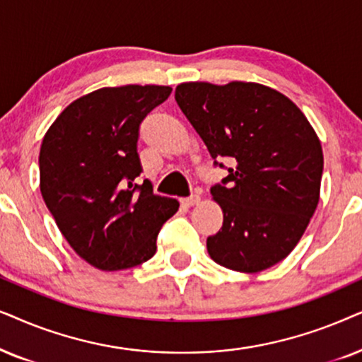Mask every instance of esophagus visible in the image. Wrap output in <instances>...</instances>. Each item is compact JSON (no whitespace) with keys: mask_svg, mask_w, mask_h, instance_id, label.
<instances>
[{"mask_svg":"<svg viewBox=\"0 0 362 362\" xmlns=\"http://www.w3.org/2000/svg\"><path fill=\"white\" fill-rule=\"evenodd\" d=\"M200 202V197L199 195H192V197H187V199H182L180 200V204L184 205V206H187V209H189V206H194V205H197Z\"/></svg>","mask_w":362,"mask_h":362,"instance_id":"esophagus-1","label":"esophagus"}]
</instances>
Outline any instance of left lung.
<instances>
[{"instance_id":"left-lung-1","label":"left lung","mask_w":362,"mask_h":362,"mask_svg":"<svg viewBox=\"0 0 362 362\" xmlns=\"http://www.w3.org/2000/svg\"><path fill=\"white\" fill-rule=\"evenodd\" d=\"M175 100L205 142L215 165L231 158L210 189L223 225L206 238L215 263L263 272L293 252L317 202L322 148L305 114L278 90L257 83H184Z\"/></svg>"}]
</instances>
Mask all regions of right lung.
<instances>
[{"instance_id":"add662e5","label":"right lung","mask_w":362,"mask_h":362,"mask_svg":"<svg viewBox=\"0 0 362 362\" xmlns=\"http://www.w3.org/2000/svg\"><path fill=\"white\" fill-rule=\"evenodd\" d=\"M172 93L168 86L103 88L76 99L46 132L40 189L57 228L93 267L117 272L156 255L162 225L178 202L144 180L139 127Z\"/></svg>"}]
</instances>
